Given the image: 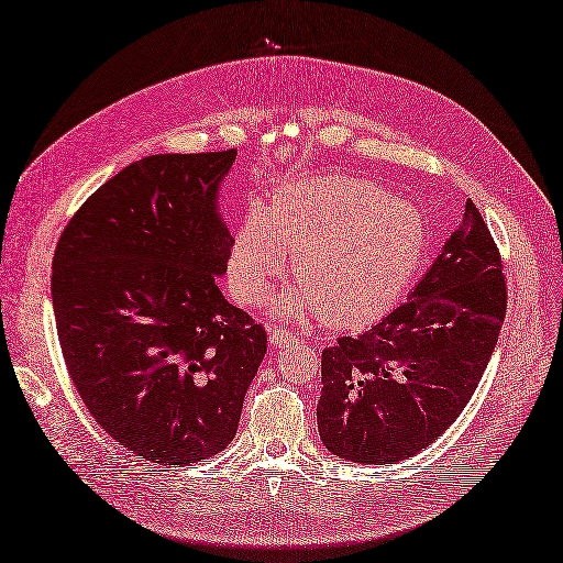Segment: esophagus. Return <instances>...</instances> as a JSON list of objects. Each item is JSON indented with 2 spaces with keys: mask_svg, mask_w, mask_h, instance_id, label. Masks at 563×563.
Returning <instances> with one entry per match:
<instances>
[{
  "mask_svg": "<svg viewBox=\"0 0 563 563\" xmlns=\"http://www.w3.org/2000/svg\"><path fill=\"white\" fill-rule=\"evenodd\" d=\"M292 340H297V333H295V330H290V328L276 325V328L271 330V344H273V347H285V344L292 342Z\"/></svg>",
  "mask_w": 563,
  "mask_h": 563,
  "instance_id": "esophagus-1",
  "label": "esophagus"
}]
</instances>
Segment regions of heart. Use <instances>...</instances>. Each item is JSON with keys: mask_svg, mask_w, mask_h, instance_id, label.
<instances>
[{"mask_svg": "<svg viewBox=\"0 0 563 563\" xmlns=\"http://www.w3.org/2000/svg\"><path fill=\"white\" fill-rule=\"evenodd\" d=\"M428 250L430 228L419 209L371 180L325 176L287 185L268 213L244 216L228 278L238 299L254 305L292 254L299 292L285 307L316 311L330 328H358L397 305Z\"/></svg>", "mask_w": 563, "mask_h": 563, "instance_id": "b5f03b06", "label": "heart"}]
</instances>
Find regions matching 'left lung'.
<instances>
[{"label": "left lung", "mask_w": 563, "mask_h": 563, "mask_svg": "<svg viewBox=\"0 0 563 563\" xmlns=\"http://www.w3.org/2000/svg\"><path fill=\"white\" fill-rule=\"evenodd\" d=\"M501 254L478 207L444 242L407 301L321 358L319 432L354 464H393L438 440L464 411L507 313Z\"/></svg>", "instance_id": "8db88e82"}]
</instances>
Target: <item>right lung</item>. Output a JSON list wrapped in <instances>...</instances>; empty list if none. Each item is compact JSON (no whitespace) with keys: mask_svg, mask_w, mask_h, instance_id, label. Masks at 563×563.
<instances>
[{"mask_svg":"<svg viewBox=\"0 0 563 563\" xmlns=\"http://www.w3.org/2000/svg\"><path fill=\"white\" fill-rule=\"evenodd\" d=\"M235 156H144L92 192L56 242L68 376L95 421L158 466L233 442L266 354V328L216 285L233 247L216 192Z\"/></svg>","mask_w":563,"mask_h":563,"instance_id":"right-lung-1","label":"right lung"}]
</instances>
